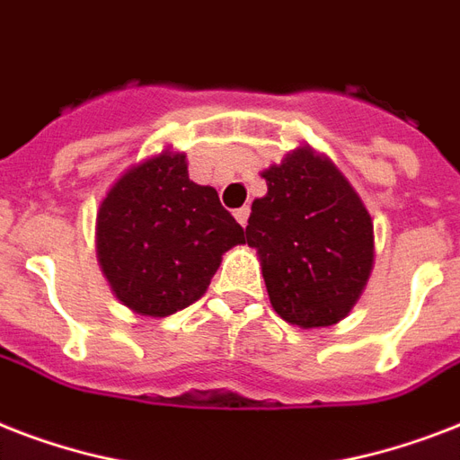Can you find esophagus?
<instances>
[{
    "label": "esophagus",
    "mask_w": 460,
    "mask_h": 460,
    "mask_svg": "<svg viewBox=\"0 0 460 460\" xmlns=\"http://www.w3.org/2000/svg\"><path fill=\"white\" fill-rule=\"evenodd\" d=\"M234 217H236V222L241 224V226H245V224H248V217H251V208H248V205L238 208L236 212H234Z\"/></svg>",
    "instance_id": "esophagus-1"
}]
</instances>
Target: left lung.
Returning <instances> with one entry per match:
<instances>
[{"instance_id": "obj_1", "label": "left lung", "mask_w": 460, "mask_h": 460, "mask_svg": "<svg viewBox=\"0 0 460 460\" xmlns=\"http://www.w3.org/2000/svg\"><path fill=\"white\" fill-rule=\"evenodd\" d=\"M267 195L245 226L279 317L303 329L343 320L375 260L372 219L327 157L298 147L262 172Z\"/></svg>"}]
</instances>
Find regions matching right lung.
<instances>
[{
	"label": "right lung",
	"mask_w": 460,
	"mask_h": 460,
	"mask_svg": "<svg viewBox=\"0 0 460 460\" xmlns=\"http://www.w3.org/2000/svg\"><path fill=\"white\" fill-rule=\"evenodd\" d=\"M245 243L243 226L215 188L188 179L183 153L131 166L97 212V260L133 313L166 317L200 298L222 255Z\"/></svg>",
	"instance_id": "1"
}]
</instances>
